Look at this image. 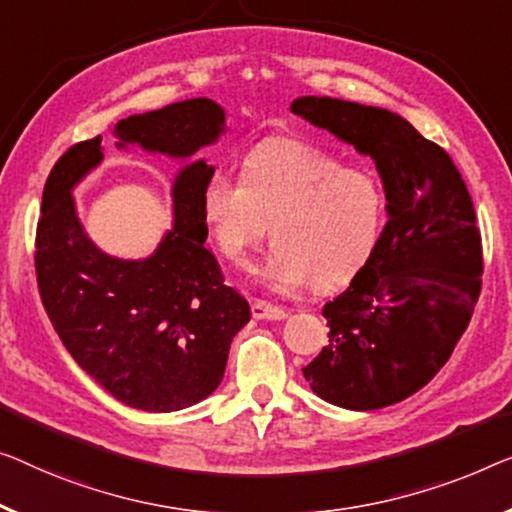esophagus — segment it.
<instances>
[{"label":"esophagus","mask_w":512,"mask_h":512,"mask_svg":"<svg viewBox=\"0 0 512 512\" xmlns=\"http://www.w3.org/2000/svg\"><path fill=\"white\" fill-rule=\"evenodd\" d=\"M253 317L255 319H285L287 312L282 310V308H278V305L257 299L253 303Z\"/></svg>","instance_id":"34e87169"}]
</instances>
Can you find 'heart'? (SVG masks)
<instances>
[{"label":"heart","instance_id":"obj_1","mask_svg":"<svg viewBox=\"0 0 512 512\" xmlns=\"http://www.w3.org/2000/svg\"><path fill=\"white\" fill-rule=\"evenodd\" d=\"M388 213L375 170L294 137H269L241 160V181L213 172L202 216L218 253L248 269L271 227L276 250L259 276L271 289L333 292L377 253Z\"/></svg>","mask_w":512,"mask_h":512}]
</instances>
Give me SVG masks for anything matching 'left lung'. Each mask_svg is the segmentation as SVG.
<instances>
[{
    "label": "left lung",
    "mask_w": 512,
    "mask_h": 512,
    "mask_svg": "<svg viewBox=\"0 0 512 512\" xmlns=\"http://www.w3.org/2000/svg\"><path fill=\"white\" fill-rule=\"evenodd\" d=\"M292 112L375 160L388 195L377 253L324 305L329 345L303 368L319 398L381 409L423 388L467 331L483 285V243L460 170L400 114L329 96Z\"/></svg>",
    "instance_id": "left-lung-1"
}]
</instances>
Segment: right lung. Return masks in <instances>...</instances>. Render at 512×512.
I'll return each instance as SVG.
<instances>
[{"instance_id": "1", "label": "right lung", "mask_w": 512, "mask_h": 512, "mask_svg": "<svg viewBox=\"0 0 512 512\" xmlns=\"http://www.w3.org/2000/svg\"><path fill=\"white\" fill-rule=\"evenodd\" d=\"M225 131L211 98H190L121 119L117 147L140 144L190 158ZM103 160L101 135L73 144L52 167L36 225V280L43 308L75 363L119 402L177 411L216 391L232 338L250 322L248 301L225 285L204 246L202 188L213 174L195 160L174 179V230L147 259H117L82 230L71 190Z\"/></svg>"}]
</instances>
